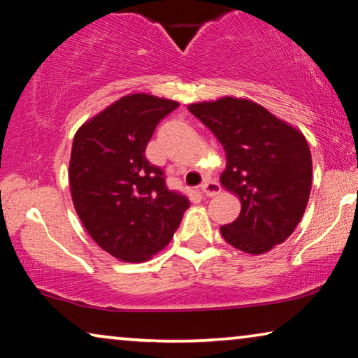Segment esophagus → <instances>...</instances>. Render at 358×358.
I'll list each match as a JSON object with an SVG mask.
<instances>
[{"label": "esophagus", "mask_w": 358, "mask_h": 358, "mask_svg": "<svg viewBox=\"0 0 358 358\" xmlns=\"http://www.w3.org/2000/svg\"><path fill=\"white\" fill-rule=\"evenodd\" d=\"M200 192L206 196H216L221 192V185L215 180H210V182H203L200 185Z\"/></svg>", "instance_id": "obj_1"}]
</instances>
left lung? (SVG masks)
Wrapping results in <instances>:
<instances>
[{
  "label": "left lung",
  "mask_w": 358,
  "mask_h": 358,
  "mask_svg": "<svg viewBox=\"0 0 358 358\" xmlns=\"http://www.w3.org/2000/svg\"><path fill=\"white\" fill-rule=\"evenodd\" d=\"M199 117L224 147L221 184L241 199L236 221L221 226L227 243L260 255L292 234L312 190V155L297 129L250 100L195 103Z\"/></svg>",
  "instance_id": "1"
}]
</instances>
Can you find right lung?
Listing matches in <instances>:
<instances>
[{
	"mask_svg": "<svg viewBox=\"0 0 358 358\" xmlns=\"http://www.w3.org/2000/svg\"><path fill=\"white\" fill-rule=\"evenodd\" d=\"M179 103L145 93L122 96L85 122L72 142L69 184L82 224L122 262L152 258L173 239L190 206L145 157L155 129Z\"/></svg>",
	"mask_w": 358,
	"mask_h": 358,
	"instance_id": "1",
	"label": "right lung"
}]
</instances>
